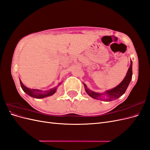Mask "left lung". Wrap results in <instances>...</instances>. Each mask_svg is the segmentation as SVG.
Instances as JSON below:
<instances>
[{
  "mask_svg": "<svg viewBox=\"0 0 150 150\" xmlns=\"http://www.w3.org/2000/svg\"><path fill=\"white\" fill-rule=\"evenodd\" d=\"M132 74H133L132 61L131 60L130 66L129 67L128 71V72H127V74L125 76V79H123V81H122L118 86H117L116 87H115V88L111 89L109 91H107L106 93H104V94H107L108 97L107 99H104L103 100H105L106 101H111L113 100H115V99L121 96L122 95L125 93L127 88H128V86L131 80V78H132ZM84 85L85 87L86 91L89 94V96H90L91 97L94 98V99L102 100L100 98H101V95H102L103 94H99L97 93H94V92L92 91H91L89 89H88L87 86H86V85L85 84H84Z\"/></svg>",
  "mask_w": 150,
  "mask_h": 150,
  "instance_id": "obj_1",
  "label": "left lung"
}]
</instances>
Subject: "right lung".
Wrapping results in <instances>:
<instances>
[{
	"label": "right lung",
	"mask_w": 150,
	"mask_h": 150,
	"mask_svg": "<svg viewBox=\"0 0 150 150\" xmlns=\"http://www.w3.org/2000/svg\"><path fill=\"white\" fill-rule=\"evenodd\" d=\"M20 83H21V86L22 90H23L27 94H28L30 96H32L35 98H43L45 97L51 96V95L54 94L56 93V89H57V87H55L54 88L51 89L49 91H42V90L28 88L27 87H25L23 84H22V81L21 80H20Z\"/></svg>",
	"instance_id": "1"
}]
</instances>
